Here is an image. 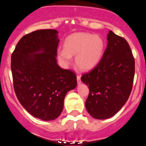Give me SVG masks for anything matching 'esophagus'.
I'll use <instances>...</instances> for the list:
<instances>
[{
    "label": "esophagus",
    "mask_w": 146,
    "mask_h": 146,
    "mask_svg": "<svg viewBox=\"0 0 146 146\" xmlns=\"http://www.w3.org/2000/svg\"><path fill=\"white\" fill-rule=\"evenodd\" d=\"M77 83H78V84H80V82H81L80 76L77 75Z\"/></svg>",
    "instance_id": "esophagus-1"
}]
</instances>
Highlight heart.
<instances>
[{"label": "heart", "mask_w": 146, "mask_h": 146, "mask_svg": "<svg viewBox=\"0 0 146 146\" xmlns=\"http://www.w3.org/2000/svg\"><path fill=\"white\" fill-rule=\"evenodd\" d=\"M104 43L99 35L88 33H77L67 37L64 41V48L57 51L60 65L69 66L72 56L75 55L74 62L82 71H89L98 65L104 52Z\"/></svg>", "instance_id": "obj_1"}]
</instances>
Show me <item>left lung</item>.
<instances>
[{
	"instance_id": "obj_1",
	"label": "left lung",
	"mask_w": 146,
	"mask_h": 146,
	"mask_svg": "<svg viewBox=\"0 0 146 146\" xmlns=\"http://www.w3.org/2000/svg\"><path fill=\"white\" fill-rule=\"evenodd\" d=\"M108 45L98 65L81 80L89 88L86 108L96 119L116 114L128 100L135 76V58L128 42L110 31Z\"/></svg>"
}]
</instances>
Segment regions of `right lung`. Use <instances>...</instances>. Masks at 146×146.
<instances>
[{
  "instance_id": "add662e5",
  "label": "right lung",
  "mask_w": 146,
  "mask_h": 146,
  "mask_svg": "<svg viewBox=\"0 0 146 146\" xmlns=\"http://www.w3.org/2000/svg\"><path fill=\"white\" fill-rule=\"evenodd\" d=\"M58 33L56 30L44 29L25 35L11 55L17 97L30 114L43 121L60 115L67 92L77 86L74 72L57 64Z\"/></svg>"
}]
</instances>
